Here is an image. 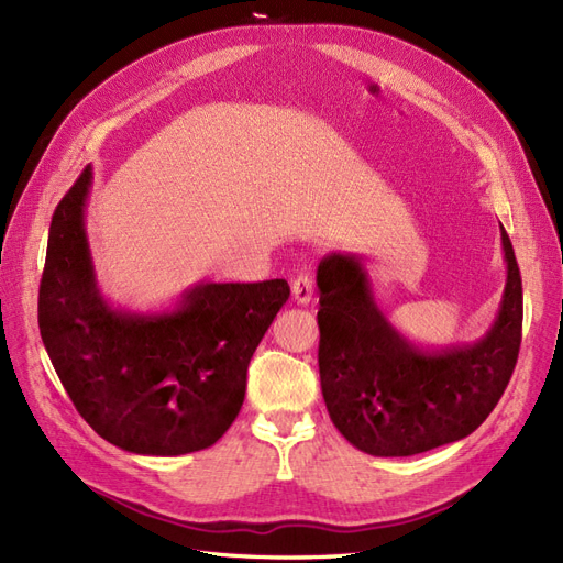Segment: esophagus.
Wrapping results in <instances>:
<instances>
[{
    "mask_svg": "<svg viewBox=\"0 0 563 563\" xmlns=\"http://www.w3.org/2000/svg\"><path fill=\"white\" fill-rule=\"evenodd\" d=\"M313 289H316V280H313V274H299L295 280H292V297L297 303H308L313 299Z\"/></svg>",
    "mask_w": 563,
    "mask_h": 563,
    "instance_id": "1",
    "label": "esophagus"
}]
</instances>
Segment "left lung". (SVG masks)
Listing matches in <instances>:
<instances>
[{"label": "left lung", "mask_w": 563, "mask_h": 563, "mask_svg": "<svg viewBox=\"0 0 563 563\" xmlns=\"http://www.w3.org/2000/svg\"><path fill=\"white\" fill-rule=\"evenodd\" d=\"M507 283L498 316L473 346L423 351L378 311L353 255L318 266L324 405L336 430L372 456H413L475 432L494 411L517 365L521 276L510 235L500 231Z\"/></svg>", "instance_id": "1"}]
</instances>
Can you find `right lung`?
Listing matches in <instances>:
<instances>
[{
  "label": "right lung",
  "instance_id": "add662e5",
  "mask_svg": "<svg viewBox=\"0 0 563 563\" xmlns=\"http://www.w3.org/2000/svg\"><path fill=\"white\" fill-rule=\"evenodd\" d=\"M90 166L48 229L40 332L81 419L142 456L212 446L245 400L250 357L289 297L283 278L206 283L168 313L114 311L100 295L84 229Z\"/></svg>",
  "mask_w": 563,
  "mask_h": 563
}]
</instances>
